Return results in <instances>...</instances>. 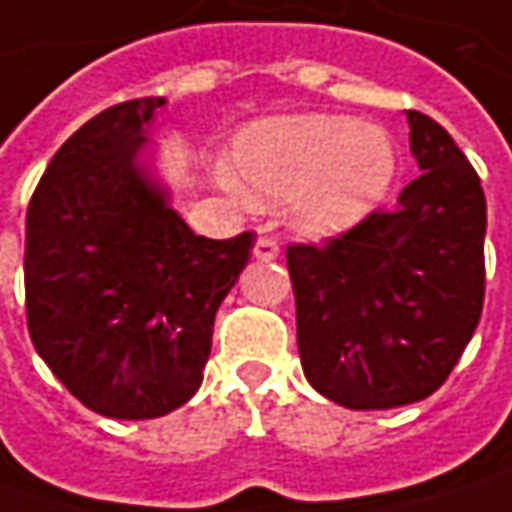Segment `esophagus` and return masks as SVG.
<instances>
[{"label":"esophagus","instance_id":"34e87169","mask_svg":"<svg viewBox=\"0 0 512 512\" xmlns=\"http://www.w3.org/2000/svg\"><path fill=\"white\" fill-rule=\"evenodd\" d=\"M253 256H256L259 262H273V259L279 256V242L270 239V236H259L256 245H253Z\"/></svg>","mask_w":512,"mask_h":512}]
</instances>
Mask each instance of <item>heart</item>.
I'll return each instance as SVG.
<instances>
[{
    "instance_id": "obj_1",
    "label": "heart",
    "mask_w": 512,
    "mask_h": 512,
    "mask_svg": "<svg viewBox=\"0 0 512 512\" xmlns=\"http://www.w3.org/2000/svg\"><path fill=\"white\" fill-rule=\"evenodd\" d=\"M230 168L253 202L299 199L296 225L330 236L382 202L396 173V148L382 128L347 116H285L247 128Z\"/></svg>"
}]
</instances>
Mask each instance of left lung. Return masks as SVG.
<instances>
[{
  "instance_id": "8db88e82",
  "label": "left lung",
  "mask_w": 512,
  "mask_h": 512,
  "mask_svg": "<svg viewBox=\"0 0 512 512\" xmlns=\"http://www.w3.org/2000/svg\"><path fill=\"white\" fill-rule=\"evenodd\" d=\"M424 170L390 210L325 245H287L296 339L307 382L350 410L427 399L482 319V182L453 136L407 110Z\"/></svg>"
}]
</instances>
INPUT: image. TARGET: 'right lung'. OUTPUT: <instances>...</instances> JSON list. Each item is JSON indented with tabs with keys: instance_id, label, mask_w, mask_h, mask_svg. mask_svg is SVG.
<instances>
[{
	"instance_id": "obj_1",
	"label": "right lung",
	"mask_w": 512,
	"mask_h": 512,
	"mask_svg": "<svg viewBox=\"0 0 512 512\" xmlns=\"http://www.w3.org/2000/svg\"><path fill=\"white\" fill-rule=\"evenodd\" d=\"M165 99L102 110L50 159L25 222L30 342L79 402L156 419L199 390L253 233L196 236L142 162Z\"/></svg>"
}]
</instances>
